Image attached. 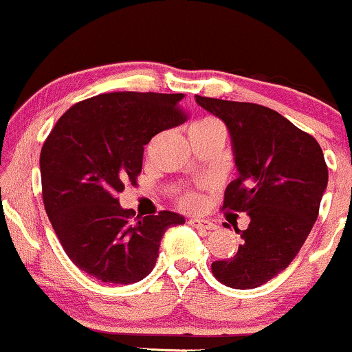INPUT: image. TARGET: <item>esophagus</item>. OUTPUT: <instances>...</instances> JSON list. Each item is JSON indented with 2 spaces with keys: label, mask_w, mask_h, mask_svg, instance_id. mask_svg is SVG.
<instances>
[{
  "label": "esophagus",
  "mask_w": 352,
  "mask_h": 352,
  "mask_svg": "<svg viewBox=\"0 0 352 352\" xmlns=\"http://www.w3.org/2000/svg\"><path fill=\"white\" fill-rule=\"evenodd\" d=\"M188 223L191 224L192 228L203 229V231H212V229L218 228L214 223H212V221H209V219H201V218H191V219L188 221Z\"/></svg>",
  "instance_id": "esophagus-1"
}]
</instances>
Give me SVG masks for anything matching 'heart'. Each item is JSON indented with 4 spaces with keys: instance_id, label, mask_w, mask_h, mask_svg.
Listing matches in <instances>:
<instances>
[{
    "instance_id": "b5f03b06",
    "label": "heart",
    "mask_w": 352,
    "mask_h": 352,
    "mask_svg": "<svg viewBox=\"0 0 352 352\" xmlns=\"http://www.w3.org/2000/svg\"><path fill=\"white\" fill-rule=\"evenodd\" d=\"M192 126H195V128H221V124L214 120H203ZM181 201H183V204L186 208H196L197 203H199V199H197L196 195H186Z\"/></svg>"
}]
</instances>
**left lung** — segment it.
I'll use <instances>...</instances> for the list:
<instances>
[{"label":"left lung","instance_id":"8db88e82","mask_svg":"<svg viewBox=\"0 0 352 352\" xmlns=\"http://www.w3.org/2000/svg\"><path fill=\"white\" fill-rule=\"evenodd\" d=\"M226 124L238 177L224 209L246 211L250 226L238 252L214 261L212 274L234 289H252L286 270L309 236L327 188L321 146L279 113L252 102L196 96Z\"/></svg>","mask_w":352,"mask_h":352}]
</instances>
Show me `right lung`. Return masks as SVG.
<instances>
[{
	"instance_id": "add662e5",
	"label": "right lung",
	"mask_w": 352,
	"mask_h": 352,
	"mask_svg": "<svg viewBox=\"0 0 352 352\" xmlns=\"http://www.w3.org/2000/svg\"><path fill=\"white\" fill-rule=\"evenodd\" d=\"M184 94L108 93L63 114L39 156L43 201L68 258L102 283L133 284L155 267L166 229L177 212L138 216L118 195L136 183L144 146L184 121Z\"/></svg>"
}]
</instances>
